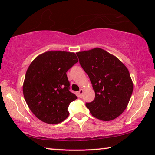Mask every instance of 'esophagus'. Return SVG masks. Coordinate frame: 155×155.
<instances>
[{
    "label": "esophagus",
    "mask_w": 155,
    "mask_h": 155,
    "mask_svg": "<svg viewBox=\"0 0 155 155\" xmlns=\"http://www.w3.org/2000/svg\"><path fill=\"white\" fill-rule=\"evenodd\" d=\"M78 96H79V97H82L83 94H84V89H80V91L78 92Z\"/></svg>",
    "instance_id": "obj_1"
}]
</instances>
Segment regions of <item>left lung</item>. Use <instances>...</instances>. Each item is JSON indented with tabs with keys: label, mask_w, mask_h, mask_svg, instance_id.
I'll return each instance as SVG.
<instances>
[{
	"label": "left lung",
	"mask_w": 155,
	"mask_h": 155,
	"mask_svg": "<svg viewBox=\"0 0 155 155\" xmlns=\"http://www.w3.org/2000/svg\"><path fill=\"white\" fill-rule=\"evenodd\" d=\"M77 55L95 92L94 100L85 104L92 116L103 121L120 116L133 92L128 69L117 57L101 48L77 52Z\"/></svg>",
	"instance_id": "left-lung-1"
}]
</instances>
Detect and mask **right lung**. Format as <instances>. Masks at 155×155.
<instances>
[{"mask_svg": "<svg viewBox=\"0 0 155 155\" xmlns=\"http://www.w3.org/2000/svg\"><path fill=\"white\" fill-rule=\"evenodd\" d=\"M78 62L74 52L49 51L30 64L23 93L30 110L41 121L54 124L69 116V105L77 97L69 91L66 72Z\"/></svg>", "mask_w": 155, "mask_h": 155, "instance_id": "obj_1", "label": "right lung"}]
</instances>
